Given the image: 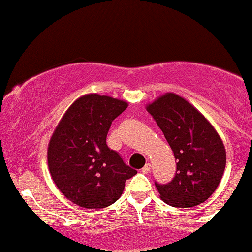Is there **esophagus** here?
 Returning <instances> with one entry per match:
<instances>
[{
  "instance_id": "34e87169",
  "label": "esophagus",
  "mask_w": 252,
  "mask_h": 252,
  "mask_svg": "<svg viewBox=\"0 0 252 252\" xmlns=\"http://www.w3.org/2000/svg\"><path fill=\"white\" fill-rule=\"evenodd\" d=\"M151 169H152V165L149 163H147L146 165L143 166V168H142V173H144V174H148L149 171H151Z\"/></svg>"
}]
</instances>
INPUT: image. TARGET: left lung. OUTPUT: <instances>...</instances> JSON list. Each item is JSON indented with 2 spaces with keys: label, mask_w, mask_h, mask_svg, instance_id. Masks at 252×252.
Returning a JSON list of instances; mask_svg holds the SVG:
<instances>
[{
  "label": "left lung",
  "mask_w": 252,
  "mask_h": 252,
  "mask_svg": "<svg viewBox=\"0 0 252 252\" xmlns=\"http://www.w3.org/2000/svg\"><path fill=\"white\" fill-rule=\"evenodd\" d=\"M163 131L176 160V173L166 185L156 183L169 206L195 207L218 188L226 163L225 147L212 124L192 104L165 93L146 105Z\"/></svg>",
  "instance_id": "8db88e82"
}]
</instances>
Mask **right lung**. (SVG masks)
Masks as SVG:
<instances>
[{
    "label": "right lung",
    "mask_w": 252,
    "mask_h": 252,
    "mask_svg": "<svg viewBox=\"0 0 252 252\" xmlns=\"http://www.w3.org/2000/svg\"><path fill=\"white\" fill-rule=\"evenodd\" d=\"M128 106L125 100L96 93L73 101L47 146V165L62 195L87 210L105 208L120 198L127 179L137 171L106 144L114 119Z\"/></svg>",
    "instance_id": "1"
}]
</instances>
